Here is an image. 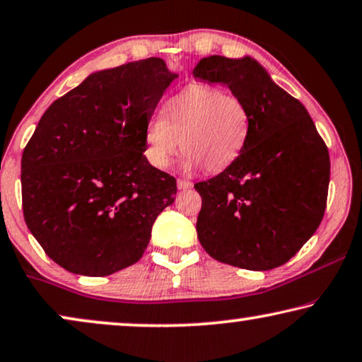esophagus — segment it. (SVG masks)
<instances>
[{"label":"esophagus","instance_id":"34e87169","mask_svg":"<svg viewBox=\"0 0 362 362\" xmlns=\"http://www.w3.org/2000/svg\"><path fill=\"white\" fill-rule=\"evenodd\" d=\"M177 187H179V190H188V188L193 187V183L187 179H179L177 180Z\"/></svg>","mask_w":362,"mask_h":362}]
</instances>
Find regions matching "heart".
I'll use <instances>...</instances> for the list:
<instances>
[{
  "mask_svg": "<svg viewBox=\"0 0 362 362\" xmlns=\"http://www.w3.org/2000/svg\"><path fill=\"white\" fill-rule=\"evenodd\" d=\"M251 113L238 95L211 85H190L167 101L165 115L146 124V157L167 169L177 152H187L188 169L203 165L210 174L226 170L246 149Z\"/></svg>",
  "mask_w": 362,
  "mask_h": 362,
  "instance_id": "1",
  "label": "heart"
}]
</instances>
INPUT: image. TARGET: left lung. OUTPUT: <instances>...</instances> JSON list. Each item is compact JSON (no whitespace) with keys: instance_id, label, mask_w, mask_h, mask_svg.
<instances>
[{"instance_id":"8db88e82","label":"left lung","mask_w":362,"mask_h":362,"mask_svg":"<svg viewBox=\"0 0 362 362\" xmlns=\"http://www.w3.org/2000/svg\"><path fill=\"white\" fill-rule=\"evenodd\" d=\"M193 77L223 83L247 105L251 136L241 157L210 180L197 233L216 261L269 271L293 257L323 220L329 185L328 147L308 111L251 57L202 59Z\"/></svg>"}]
</instances>
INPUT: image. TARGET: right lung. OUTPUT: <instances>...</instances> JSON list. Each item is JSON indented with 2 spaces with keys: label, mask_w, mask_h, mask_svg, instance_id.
Returning a JSON list of instances; mask_svg holds the SVG:
<instances>
[{
  "label": "right lung",
  "mask_w": 362,
  "mask_h": 362,
  "mask_svg": "<svg viewBox=\"0 0 362 362\" xmlns=\"http://www.w3.org/2000/svg\"><path fill=\"white\" fill-rule=\"evenodd\" d=\"M177 75L151 57L100 70L45 110L21 159L29 231L65 271L136 264L177 182L144 156L146 124Z\"/></svg>",
  "instance_id": "1"
}]
</instances>
